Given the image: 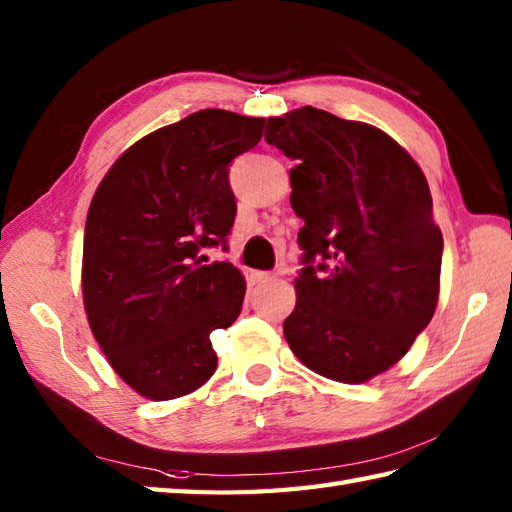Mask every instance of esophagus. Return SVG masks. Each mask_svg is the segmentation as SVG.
Masks as SVG:
<instances>
[{
  "label": "esophagus",
  "mask_w": 512,
  "mask_h": 512,
  "mask_svg": "<svg viewBox=\"0 0 512 512\" xmlns=\"http://www.w3.org/2000/svg\"><path fill=\"white\" fill-rule=\"evenodd\" d=\"M250 277H253L257 284H268V281H275L277 279V275L264 273V270H253V273H250Z\"/></svg>",
  "instance_id": "1"
}]
</instances>
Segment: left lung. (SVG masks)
Returning <instances> with one entry per match:
<instances>
[{"label": "left lung", "mask_w": 512, "mask_h": 512, "mask_svg": "<svg viewBox=\"0 0 512 512\" xmlns=\"http://www.w3.org/2000/svg\"><path fill=\"white\" fill-rule=\"evenodd\" d=\"M266 143L297 162L290 204L306 222L286 341L312 372L365 383L409 352L438 306L444 242L427 178L378 127L310 105L268 118Z\"/></svg>", "instance_id": "1"}]
</instances>
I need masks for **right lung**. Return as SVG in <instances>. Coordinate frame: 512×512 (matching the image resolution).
I'll return each instance as SVG.
<instances>
[{
  "label": "right lung",
  "mask_w": 512,
  "mask_h": 512,
  "mask_svg": "<svg viewBox=\"0 0 512 512\" xmlns=\"http://www.w3.org/2000/svg\"><path fill=\"white\" fill-rule=\"evenodd\" d=\"M266 118L200 110L140 138L105 173L83 237V306L96 343L149 400L202 387L217 367L211 332L242 312L246 281L204 248H226L237 204L228 165Z\"/></svg>",
  "instance_id": "right-lung-1"
}]
</instances>
